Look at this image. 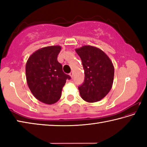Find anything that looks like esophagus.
<instances>
[{"label": "esophagus", "instance_id": "1", "mask_svg": "<svg viewBox=\"0 0 147 147\" xmlns=\"http://www.w3.org/2000/svg\"><path fill=\"white\" fill-rule=\"evenodd\" d=\"M69 75H70V76L71 77V78H73V72H71V73H69Z\"/></svg>", "mask_w": 147, "mask_h": 147}]
</instances>
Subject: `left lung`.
<instances>
[{
  "mask_svg": "<svg viewBox=\"0 0 147 147\" xmlns=\"http://www.w3.org/2000/svg\"><path fill=\"white\" fill-rule=\"evenodd\" d=\"M85 73L84 83L78 87L82 98L88 102L102 99L111 90L114 67L109 57L100 49L85 45L76 49Z\"/></svg>",
  "mask_w": 147,
  "mask_h": 147,
  "instance_id": "left-lung-1",
  "label": "left lung"
}]
</instances>
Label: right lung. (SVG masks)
Listing matches in <instances>:
<instances>
[{
  "label": "right lung",
  "instance_id": "add662e5",
  "mask_svg": "<svg viewBox=\"0 0 147 147\" xmlns=\"http://www.w3.org/2000/svg\"><path fill=\"white\" fill-rule=\"evenodd\" d=\"M60 46H50L36 51L29 57L26 64V78L32 93L47 104L56 103L61 96L67 79L71 76L63 73L58 61Z\"/></svg>",
  "mask_w": 147,
  "mask_h": 147
}]
</instances>
